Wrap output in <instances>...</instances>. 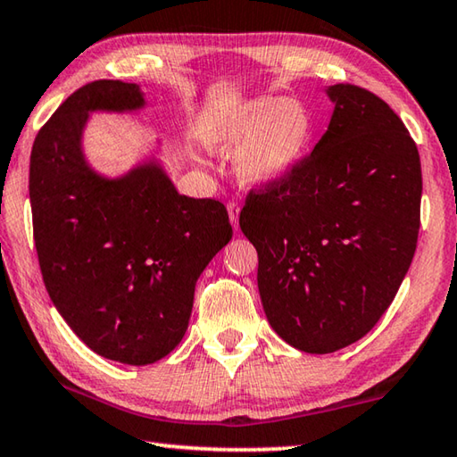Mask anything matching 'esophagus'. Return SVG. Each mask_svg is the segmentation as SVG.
Segmentation results:
<instances>
[{"label":"esophagus","mask_w":457,"mask_h":457,"mask_svg":"<svg viewBox=\"0 0 457 457\" xmlns=\"http://www.w3.org/2000/svg\"><path fill=\"white\" fill-rule=\"evenodd\" d=\"M228 219H230V224H233L235 230L238 228V212H241V206H238V203H235V200H228Z\"/></svg>","instance_id":"1"}]
</instances>
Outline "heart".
<instances>
[{
  "mask_svg": "<svg viewBox=\"0 0 457 457\" xmlns=\"http://www.w3.org/2000/svg\"><path fill=\"white\" fill-rule=\"evenodd\" d=\"M309 136L311 120L303 104L273 96L214 112L203 128L212 152L238 154V176L253 187L283 179L301 158Z\"/></svg>",
  "mask_w": 457,
  "mask_h": 457,
  "instance_id": "1",
  "label": "heart"
}]
</instances>
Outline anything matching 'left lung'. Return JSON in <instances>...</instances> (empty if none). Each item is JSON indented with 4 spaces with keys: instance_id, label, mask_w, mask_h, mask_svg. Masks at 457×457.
<instances>
[{
    "instance_id": "left-lung-1",
    "label": "left lung",
    "mask_w": 457,
    "mask_h": 457,
    "mask_svg": "<svg viewBox=\"0 0 457 457\" xmlns=\"http://www.w3.org/2000/svg\"><path fill=\"white\" fill-rule=\"evenodd\" d=\"M329 128L283 179L246 195L241 230L259 253V293L277 335L333 353L395 299L420 233L421 162L402 120L353 84L327 90Z\"/></svg>"
}]
</instances>
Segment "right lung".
Returning a JSON list of instances; mask_svg holds the SVG:
<instances>
[{"label":"right lung","instance_id":"obj_1","mask_svg":"<svg viewBox=\"0 0 457 457\" xmlns=\"http://www.w3.org/2000/svg\"><path fill=\"white\" fill-rule=\"evenodd\" d=\"M142 106L136 84H86L42 126L29 158L47 295L94 353L126 365L154 363L179 345L200 273L233 238L224 204L179 195L156 160L120 179H104L86 162L90 112Z\"/></svg>","mask_w":457,"mask_h":457}]
</instances>
